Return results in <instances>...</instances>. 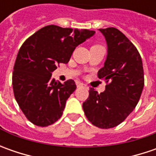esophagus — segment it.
<instances>
[{
    "mask_svg": "<svg viewBox=\"0 0 156 156\" xmlns=\"http://www.w3.org/2000/svg\"><path fill=\"white\" fill-rule=\"evenodd\" d=\"M76 86H77V87H87V88H88V87H87V85H85V84H83L82 82H76Z\"/></svg>",
    "mask_w": 156,
    "mask_h": 156,
    "instance_id": "34e87169",
    "label": "esophagus"
}]
</instances>
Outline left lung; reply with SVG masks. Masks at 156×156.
I'll use <instances>...</instances> for the list:
<instances>
[{"instance_id": "left-lung-1", "label": "left lung", "mask_w": 156, "mask_h": 156, "mask_svg": "<svg viewBox=\"0 0 156 156\" xmlns=\"http://www.w3.org/2000/svg\"><path fill=\"white\" fill-rule=\"evenodd\" d=\"M106 38L108 56L97 76L107 85L104 92L94 88L82 108L87 120L100 129L118 126L135 109L144 87L141 57L135 46L115 27L99 29Z\"/></svg>"}]
</instances>
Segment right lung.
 Here are the masks:
<instances>
[{"instance_id":"1","label":"right lung","mask_w":156,"mask_h":156,"mask_svg":"<svg viewBox=\"0 0 156 156\" xmlns=\"http://www.w3.org/2000/svg\"><path fill=\"white\" fill-rule=\"evenodd\" d=\"M95 33L55 25L41 28L21 45L12 75L15 98L31 122L47 127L62 115L67 100L76 88L73 80L62 84L52 78L61 63H68L75 48Z\"/></svg>"}]
</instances>
